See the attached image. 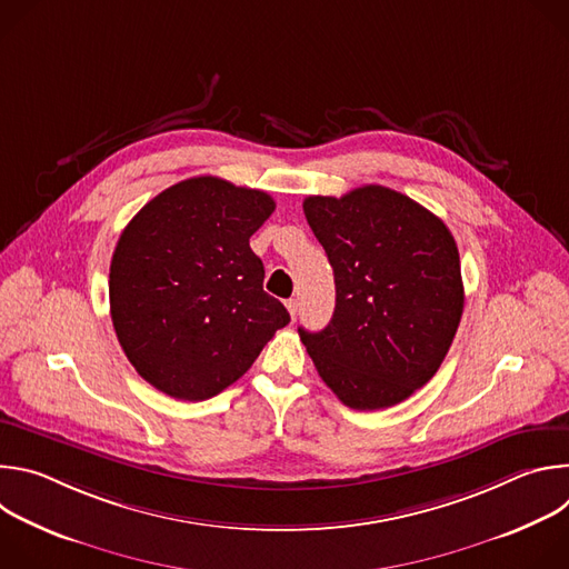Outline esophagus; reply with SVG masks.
<instances>
[{
    "label": "esophagus",
    "mask_w": 569,
    "mask_h": 569,
    "mask_svg": "<svg viewBox=\"0 0 569 569\" xmlns=\"http://www.w3.org/2000/svg\"><path fill=\"white\" fill-rule=\"evenodd\" d=\"M286 308H288L290 317H292V319H297V312H299V303H297V299H288V301H286Z\"/></svg>",
    "instance_id": "34e87169"
}]
</instances>
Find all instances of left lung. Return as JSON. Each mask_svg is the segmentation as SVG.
Returning <instances> with one entry per match:
<instances>
[{"label": "left lung", "instance_id": "1", "mask_svg": "<svg viewBox=\"0 0 569 569\" xmlns=\"http://www.w3.org/2000/svg\"><path fill=\"white\" fill-rule=\"evenodd\" d=\"M306 220L336 277V310L299 329L317 373L353 410L410 398L441 367L463 312L457 242L432 211L380 184L310 196Z\"/></svg>", "mask_w": 569, "mask_h": 569}]
</instances>
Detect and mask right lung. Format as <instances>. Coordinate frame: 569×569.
Listing matches in <instances>:
<instances>
[{
  "mask_svg": "<svg viewBox=\"0 0 569 569\" xmlns=\"http://www.w3.org/2000/svg\"><path fill=\"white\" fill-rule=\"evenodd\" d=\"M272 211L266 191L200 176L154 196L121 231L110 315L123 353L154 389L207 400L290 321L263 290V261L250 248Z\"/></svg>",
  "mask_w": 569,
  "mask_h": 569,
  "instance_id": "obj_1",
  "label": "right lung"
}]
</instances>
